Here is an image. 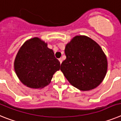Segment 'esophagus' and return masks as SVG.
Returning a JSON list of instances; mask_svg holds the SVG:
<instances>
[{
	"label": "esophagus",
	"mask_w": 121,
	"mask_h": 121,
	"mask_svg": "<svg viewBox=\"0 0 121 121\" xmlns=\"http://www.w3.org/2000/svg\"><path fill=\"white\" fill-rule=\"evenodd\" d=\"M59 61H60V64H61L62 61H63V60H62V58H60Z\"/></svg>",
	"instance_id": "obj_1"
}]
</instances>
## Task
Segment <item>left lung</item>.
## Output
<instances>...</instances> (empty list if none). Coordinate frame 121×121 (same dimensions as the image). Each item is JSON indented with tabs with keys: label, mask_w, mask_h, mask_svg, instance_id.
<instances>
[{
	"label": "left lung",
	"mask_w": 121,
	"mask_h": 121,
	"mask_svg": "<svg viewBox=\"0 0 121 121\" xmlns=\"http://www.w3.org/2000/svg\"><path fill=\"white\" fill-rule=\"evenodd\" d=\"M65 52L66 59L60 70L72 86L81 91H89L102 82L108 63L96 42L86 36H75L66 44Z\"/></svg>",
	"instance_id": "1"
}]
</instances>
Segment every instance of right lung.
Wrapping results in <instances>:
<instances>
[{
    "mask_svg": "<svg viewBox=\"0 0 121 121\" xmlns=\"http://www.w3.org/2000/svg\"><path fill=\"white\" fill-rule=\"evenodd\" d=\"M14 68L24 85L41 89L51 82L53 74L60 70V63L47 43L35 37L21 47L14 60Z\"/></svg>",
    "mask_w": 121,
    "mask_h": 121,
    "instance_id": "add662e5",
    "label": "right lung"
}]
</instances>
